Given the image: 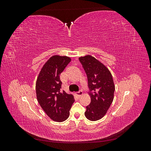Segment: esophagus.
I'll return each mask as SVG.
<instances>
[{
  "instance_id": "esophagus-1",
  "label": "esophagus",
  "mask_w": 151,
  "mask_h": 151,
  "mask_svg": "<svg viewBox=\"0 0 151 151\" xmlns=\"http://www.w3.org/2000/svg\"><path fill=\"white\" fill-rule=\"evenodd\" d=\"M76 96L77 97H78V98H79V97H81L82 95L83 94V91H79V92H77V93H76Z\"/></svg>"
}]
</instances>
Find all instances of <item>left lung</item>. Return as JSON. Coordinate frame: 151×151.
<instances>
[{
  "label": "left lung",
  "mask_w": 151,
  "mask_h": 151,
  "mask_svg": "<svg viewBox=\"0 0 151 151\" xmlns=\"http://www.w3.org/2000/svg\"><path fill=\"white\" fill-rule=\"evenodd\" d=\"M79 60L88 77L91 103L86 106L85 116L91 121L101 119L114 98L115 86L112 75L102 62L92 55L80 57Z\"/></svg>",
  "instance_id": "8db88e82"
}]
</instances>
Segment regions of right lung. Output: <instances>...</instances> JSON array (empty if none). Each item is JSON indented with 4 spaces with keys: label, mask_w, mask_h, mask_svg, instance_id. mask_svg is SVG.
I'll return each instance as SVG.
<instances>
[{
    "label": "right lung",
    "mask_w": 151,
    "mask_h": 151,
    "mask_svg": "<svg viewBox=\"0 0 151 151\" xmlns=\"http://www.w3.org/2000/svg\"><path fill=\"white\" fill-rule=\"evenodd\" d=\"M71 61L67 56L53 55L45 62L36 83V98L47 115L55 122H62L69 116L74 96L61 92L60 75Z\"/></svg>",
    "instance_id": "add662e5"
}]
</instances>
